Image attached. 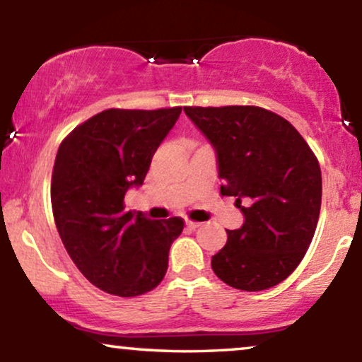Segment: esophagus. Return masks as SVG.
Here are the masks:
<instances>
[{
    "instance_id": "obj_1",
    "label": "esophagus",
    "mask_w": 362,
    "mask_h": 362,
    "mask_svg": "<svg viewBox=\"0 0 362 362\" xmlns=\"http://www.w3.org/2000/svg\"><path fill=\"white\" fill-rule=\"evenodd\" d=\"M185 224H187V228H190V230H195V228L201 226V223H197V221H187Z\"/></svg>"
}]
</instances>
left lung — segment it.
I'll return each mask as SVG.
<instances>
[{
	"label": "left lung",
	"mask_w": 362,
	"mask_h": 362,
	"mask_svg": "<svg viewBox=\"0 0 362 362\" xmlns=\"http://www.w3.org/2000/svg\"><path fill=\"white\" fill-rule=\"evenodd\" d=\"M216 151L221 195H235L243 224L226 230L211 259L216 276L264 291L289 276L308 250L322 206V172L286 119L250 105L184 107Z\"/></svg>",
	"instance_id": "1"
}]
</instances>
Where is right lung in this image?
Instances as JSON below:
<instances>
[{"mask_svg":"<svg viewBox=\"0 0 362 362\" xmlns=\"http://www.w3.org/2000/svg\"><path fill=\"white\" fill-rule=\"evenodd\" d=\"M180 112L103 110L57 149L51 182L56 228L78 271L105 293L139 296L167 274L170 247L184 221L126 213L124 195L143 185L153 155Z\"/></svg>","mask_w":362,"mask_h":362,"instance_id":"right-lung-1","label":"right lung"}]
</instances>
